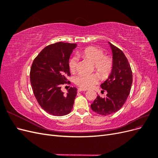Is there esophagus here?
Returning a JSON list of instances; mask_svg holds the SVG:
<instances>
[{
  "label": "esophagus",
  "instance_id": "1",
  "mask_svg": "<svg viewBox=\"0 0 158 158\" xmlns=\"http://www.w3.org/2000/svg\"><path fill=\"white\" fill-rule=\"evenodd\" d=\"M86 89H84L82 88H78V92H83V91H85Z\"/></svg>",
  "mask_w": 158,
  "mask_h": 158
}]
</instances>
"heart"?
<instances>
[{"label":"heart","instance_id":"obj_1","mask_svg":"<svg viewBox=\"0 0 158 158\" xmlns=\"http://www.w3.org/2000/svg\"><path fill=\"white\" fill-rule=\"evenodd\" d=\"M80 56L87 59L94 63L95 70L105 78L111 74L113 67V60L111 56L105 55L102 49L95 46H89L80 53ZM78 58L73 56L69 60V69L72 73H75L78 68ZM99 80L97 73L91 74L80 73L74 78L75 84L82 89H89L96 85Z\"/></svg>","mask_w":158,"mask_h":158}]
</instances>
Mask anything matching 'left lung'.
Masks as SVG:
<instances>
[{
    "instance_id": "obj_1",
    "label": "left lung",
    "mask_w": 158,
    "mask_h": 158,
    "mask_svg": "<svg viewBox=\"0 0 158 158\" xmlns=\"http://www.w3.org/2000/svg\"><path fill=\"white\" fill-rule=\"evenodd\" d=\"M113 52V67L107 80L101 85L107 91L106 96L98 95L91 104L92 111L101 115H108L118 111L127 101L132 84V73L124 52L109 42Z\"/></svg>"
}]
</instances>
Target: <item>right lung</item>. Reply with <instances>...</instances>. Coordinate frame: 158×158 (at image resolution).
<instances>
[{"mask_svg": "<svg viewBox=\"0 0 158 158\" xmlns=\"http://www.w3.org/2000/svg\"><path fill=\"white\" fill-rule=\"evenodd\" d=\"M76 44L58 42L45 47L33 60L30 82L38 103L46 112L55 116L70 113L77 88H70L64 94L61 85L69 84V58Z\"/></svg>", "mask_w": 158, "mask_h": 158, "instance_id": "right-lung-1", "label": "right lung"}]
</instances>
